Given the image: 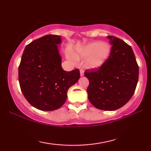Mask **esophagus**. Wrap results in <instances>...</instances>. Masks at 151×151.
Segmentation results:
<instances>
[{
  "label": "esophagus",
  "instance_id": "obj_1",
  "mask_svg": "<svg viewBox=\"0 0 151 151\" xmlns=\"http://www.w3.org/2000/svg\"><path fill=\"white\" fill-rule=\"evenodd\" d=\"M80 75L81 76H83L84 75V70L83 69L80 70Z\"/></svg>",
  "mask_w": 151,
  "mask_h": 151
}]
</instances>
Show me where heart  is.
Masks as SVG:
<instances>
[{
  "mask_svg": "<svg viewBox=\"0 0 151 151\" xmlns=\"http://www.w3.org/2000/svg\"><path fill=\"white\" fill-rule=\"evenodd\" d=\"M111 48L106 42H94L85 46L81 50L78 58H88L86 66L88 68L96 69L101 67L109 58Z\"/></svg>",
  "mask_w": 151,
  "mask_h": 151,
  "instance_id": "b5f03b06",
  "label": "heart"
}]
</instances>
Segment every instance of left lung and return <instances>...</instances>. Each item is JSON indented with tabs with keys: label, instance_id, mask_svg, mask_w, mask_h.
I'll return each mask as SVG.
<instances>
[{
	"label": "left lung",
	"instance_id": "left-lung-1",
	"mask_svg": "<svg viewBox=\"0 0 151 151\" xmlns=\"http://www.w3.org/2000/svg\"><path fill=\"white\" fill-rule=\"evenodd\" d=\"M112 45L106 62L97 69L86 70L89 80L88 99L96 109L115 111L133 95L139 80V66L131 46L113 36H107Z\"/></svg>",
	"mask_w": 151,
	"mask_h": 151
}]
</instances>
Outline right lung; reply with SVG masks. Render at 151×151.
<instances>
[{
	"label": "right lung",
	"instance_id": "obj_1",
	"mask_svg": "<svg viewBox=\"0 0 151 151\" xmlns=\"http://www.w3.org/2000/svg\"><path fill=\"white\" fill-rule=\"evenodd\" d=\"M60 36L48 35L24 48L19 67L20 89L27 101L41 111H54L65 103L67 92L80 78L78 68L65 71L58 45Z\"/></svg>",
	"mask_w": 151,
	"mask_h": 151
}]
</instances>
